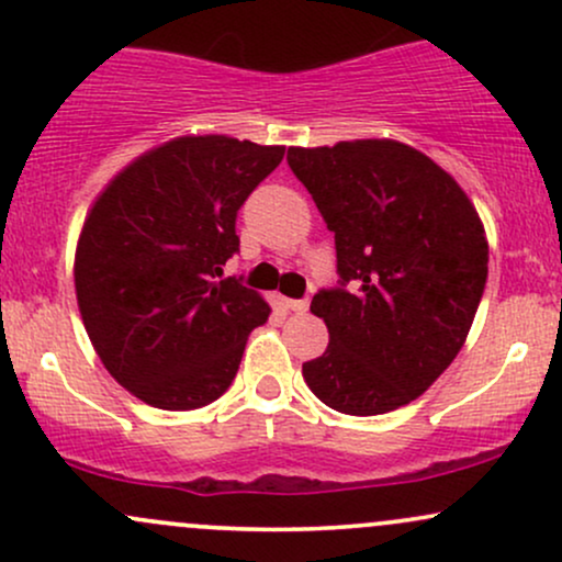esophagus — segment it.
<instances>
[{
    "instance_id": "obj_1",
    "label": "esophagus",
    "mask_w": 562,
    "mask_h": 562,
    "mask_svg": "<svg viewBox=\"0 0 562 562\" xmlns=\"http://www.w3.org/2000/svg\"><path fill=\"white\" fill-rule=\"evenodd\" d=\"M288 308H293L295 314H303L308 308V301L301 299V301H288Z\"/></svg>"
}]
</instances>
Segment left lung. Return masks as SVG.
I'll return each instance as SVG.
<instances>
[{
	"label": "left lung",
	"mask_w": 562,
	"mask_h": 562,
	"mask_svg": "<svg viewBox=\"0 0 562 562\" xmlns=\"http://www.w3.org/2000/svg\"><path fill=\"white\" fill-rule=\"evenodd\" d=\"M288 164L335 232L340 274L312 301L330 344L303 380L344 415L415 402L479 312L488 274L479 211L441 166L396 139L290 147Z\"/></svg>",
	"instance_id": "1"
}]
</instances>
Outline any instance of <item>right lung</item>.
<instances>
[{"label":"right lung","instance_id":"add662e5","mask_svg":"<svg viewBox=\"0 0 562 562\" xmlns=\"http://www.w3.org/2000/svg\"><path fill=\"white\" fill-rule=\"evenodd\" d=\"M285 147L227 134L177 137L115 173L76 245V299L105 370L158 409L216 402L245 340L269 317L256 290L224 277L240 250L237 211Z\"/></svg>","mask_w":562,"mask_h":562}]
</instances>
